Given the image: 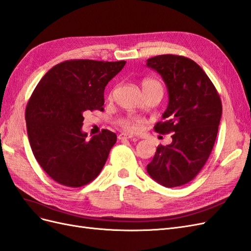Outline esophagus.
<instances>
[{"mask_svg": "<svg viewBox=\"0 0 251 251\" xmlns=\"http://www.w3.org/2000/svg\"><path fill=\"white\" fill-rule=\"evenodd\" d=\"M134 138L133 135H130V134H126V133H121L118 135V139L119 140H124V139H132Z\"/></svg>", "mask_w": 251, "mask_h": 251, "instance_id": "1", "label": "esophagus"}]
</instances>
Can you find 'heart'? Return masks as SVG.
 <instances>
[{
	"instance_id": "obj_1",
	"label": "heart",
	"mask_w": 251,
	"mask_h": 251,
	"mask_svg": "<svg viewBox=\"0 0 251 251\" xmlns=\"http://www.w3.org/2000/svg\"><path fill=\"white\" fill-rule=\"evenodd\" d=\"M141 87H142L143 92H146L147 90L151 89L154 87H158V88L162 89V86L160 82L156 79H151V78L144 79L141 83ZM142 124H143V119L140 117H135V116H126L124 118L119 119V121H118V125L123 127L124 130H126L127 132H132V133L137 132Z\"/></svg>"
}]
</instances>
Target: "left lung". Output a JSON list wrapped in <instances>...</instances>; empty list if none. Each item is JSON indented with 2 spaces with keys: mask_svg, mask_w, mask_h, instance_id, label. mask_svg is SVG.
Segmentation results:
<instances>
[{
  "mask_svg": "<svg viewBox=\"0 0 251 251\" xmlns=\"http://www.w3.org/2000/svg\"><path fill=\"white\" fill-rule=\"evenodd\" d=\"M147 66L161 75L169 92L163 121L155 131L172 133V143L159 146L147 171L159 184H186L200 173L217 138L222 103L202 68L191 58L163 54L151 57Z\"/></svg>",
  "mask_w": 251,
  "mask_h": 251,
  "instance_id": "8db88e82",
  "label": "left lung"
}]
</instances>
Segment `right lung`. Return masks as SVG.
Segmentation results:
<instances>
[{
    "mask_svg": "<svg viewBox=\"0 0 251 251\" xmlns=\"http://www.w3.org/2000/svg\"><path fill=\"white\" fill-rule=\"evenodd\" d=\"M125 65V60H66L35 87L25 112L28 139L36 161L57 183L80 187L101 172L117 136L102 130L87 140L82 115L103 111L105 86Z\"/></svg>",
    "mask_w": 251,
    "mask_h": 251,
    "instance_id": "1",
    "label": "right lung"
}]
</instances>
